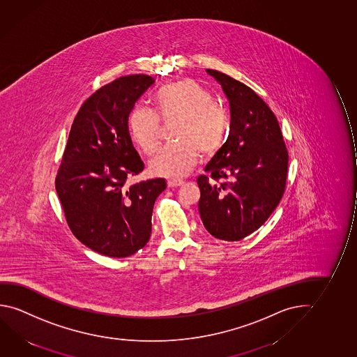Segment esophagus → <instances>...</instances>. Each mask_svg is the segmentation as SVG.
Segmentation results:
<instances>
[{
    "label": "esophagus",
    "instance_id": "obj_1",
    "mask_svg": "<svg viewBox=\"0 0 357 357\" xmlns=\"http://www.w3.org/2000/svg\"><path fill=\"white\" fill-rule=\"evenodd\" d=\"M183 183H184V181H179V179H168V187H169V188L181 187V185H183Z\"/></svg>",
    "mask_w": 357,
    "mask_h": 357
}]
</instances>
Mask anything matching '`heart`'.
Here are the masks:
<instances>
[{
    "label": "heart",
    "instance_id": "b5f03b06",
    "mask_svg": "<svg viewBox=\"0 0 357 357\" xmlns=\"http://www.w3.org/2000/svg\"><path fill=\"white\" fill-rule=\"evenodd\" d=\"M155 112L146 107L133 109L128 117L132 141L143 153L152 154L159 146L160 122L176 123L172 130L176 143L160 149L149 162L155 176L181 178L197 165L199 151L216 153L225 142L229 119L215 105L214 96L192 79L165 84L153 96Z\"/></svg>",
    "mask_w": 357,
    "mask_h": 357
}]
</instances>
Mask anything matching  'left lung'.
Here are the masks:
<instances>
[{"mask_svg":"<svg viewBox=\"0 0 357 357\" xmlns=\"http://www.w3.org/2000/svg\"><path fill=\"white\" fill-rule=\"evenodd\" d=\"M206 73L229 100L231 132L197 181L199 214L213 236L240 241L264 225L280 204L288 152L277 117L252 89L224 73Z\"/></svg>","mask_w":357,"mask_h":357,"instance_id":"8db88e82","label":"left lung"}]
</instances>
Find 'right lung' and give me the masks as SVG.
<instances>
[{"instance_id": "1", "label": "right lung", "mask_w": 357, "mask_h": 357, "mask_svg": "<svg viewBox=\"0 0 357 357\" xmlns=\"http://www.w3.org/2000/svg\"><path fill=\"white\" fill-rule=\"evenodd\" d=\"M154 79L121 77L82 105L74 119L55 189L74 236L107 257H128L146 246L163 178L127 185L144 168L132 144L128 116Z\"/></svg>"}]
</instances>
